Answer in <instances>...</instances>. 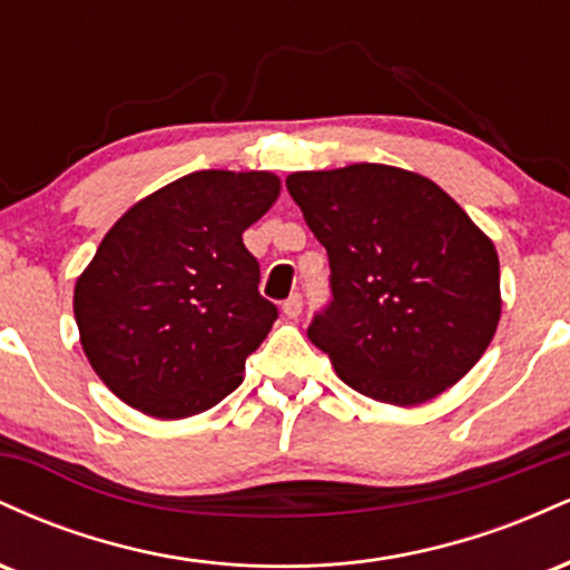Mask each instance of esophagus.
<instances>
[{
  "label": "esophagus",
  "instance_id": "esophagus-1",
  "mask_svg": "<svg viewBox=\"0 0 570 570\" xmlns=\"http://www.w3.org/2000/svg\"><path fill=\"white\" fill-rule=\"evenodd\" d=\"M281 311H284L286 318H297L299 313H303V297H299V294H292L289 299H284Z\"/></svg>",
  "mask_w": 570,
  "mask_h": 570
}]
</instances>
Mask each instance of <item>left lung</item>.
Returning <instances> with one entry per match:
<instances>
[{
	"mask_svg": "<svg viewBox=\"0 0 570 570\" xmlns=\"http://www.w3.org/2000/svg\"><path fill=\"white\" fill-rule=\"evenodd\" d=\"M286 189L332 271L307 337L353 391L415 407L480 362L501 318L499 254L440 185L353 163L289 174Z\"/></svg>",
	"mask_w": 570,
	"mask_h": 570,
	"instance_id": "8db88e82",
	"label": "left lung"
}]
</instances>
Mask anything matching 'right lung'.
I'll return each mask as SVG.
<instances>
[{
	"label": "right lung",
	"mask_w": 570,
	"mask_h": 570,
	"mask_svg": "<svg viewBox=\"0 0 570 570\" xmlns=\"http://www.w3.org/2000/svg\"><path fill=\"white\" fill-rule=\"evenodd\" d=\"M281 193L271 171H195L130 206L75 286L90 367L144 415L176 421L244 381L278 307L244 246Z\"/></svg>",
	"instance_id": "obj_1"
}]
</instances>
